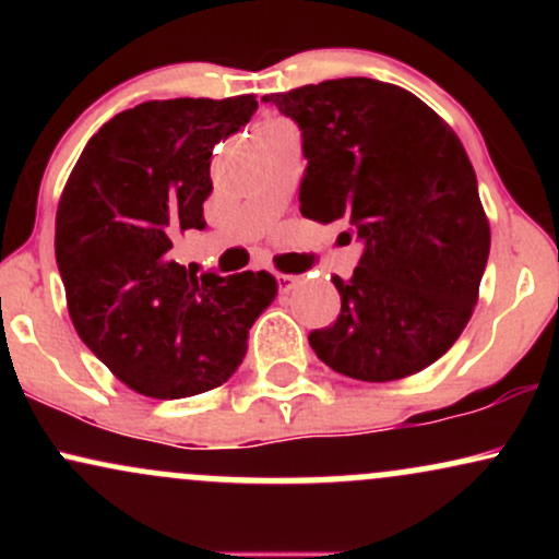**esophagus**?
<instances>
[{
	"mask_svg": "<svg viewBox=\"0 0 559 559\" xmlns=\"http://www.w3.org/2000/svg\"><path fill=\"white\" fill-rule=\"evenodd\" d=\"M275 286H278L281 294L294 292L299 286V275H286V273H275Z\"/></svg>",
	"mask_w": 559,
	"mask_h": 559,
	"instance_id": "34e87169",
	"label": "esophagus"
}]
</instances>
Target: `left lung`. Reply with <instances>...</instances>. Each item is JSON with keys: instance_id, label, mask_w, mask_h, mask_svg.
Returning a JSON list of instances; mask_svg holds the SVG:
<instances>
[{"instance_id": "obj_1", "label": "left lung", "mask_w": 559, "mask_h": 559, "mask_svg": "<svg viewBox=\"0 0 559 559\" xmlns=\"http://www.w3.org/2000/svg\"><path fill=\"white\" fill-rule=\"evenodd\" d=\"M262 99L301 128V215L344 217L365 241L352 281L333 278L342 312L310 346L357 381L420 373L460 338L489 260V217L463 141L418 96L373 79Z\"/></svg>"}]
</instances>
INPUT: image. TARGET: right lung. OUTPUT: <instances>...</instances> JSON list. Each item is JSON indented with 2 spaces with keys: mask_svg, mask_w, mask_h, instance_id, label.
Returning <instances> with one entry per match:
<instances>
[{
  "mask_svg": "<svg viewBox=\"0 0 559 559\" xmlns=\"http://www.w3.org/2000/svg\"><path fill=\"white\" fill-rule=\"evenodd\" d=\"M254 94L155 99L118 112L83 146L55 221L68 312L118 381L155 400L226 383L275 297L271 273L186 271L173 243L202 230L215 144L249 123Z\"/></svg>",
  "mask_w": 559,
  "mask_h": 559,
  "instance_id": "right-lung-1",
  "label": "right lung"
}]
</instances>
